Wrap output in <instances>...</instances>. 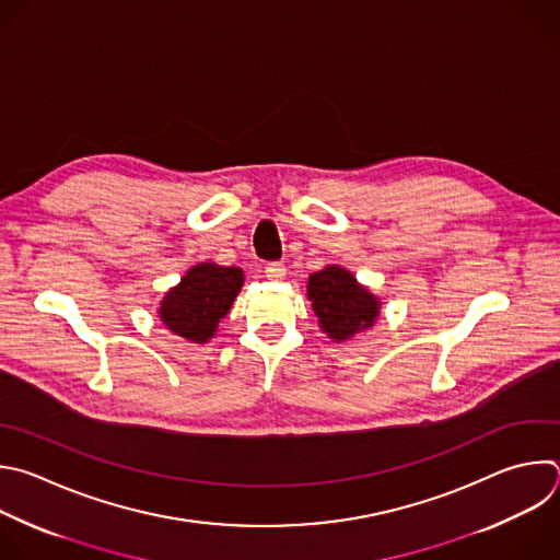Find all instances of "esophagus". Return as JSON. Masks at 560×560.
I'll return each mask as SVG.
<instances>
[{"instance_id": "34e87169", "label": "esophagus", "mask_w": 560, "mask_h": 560, "mask_svg": "<svg viewBox=\"0 0 560 560\" xmlns=\"http://www.w3.org/2000/svg\"><path fill=\"white\" fill-rule=\"evenodd\" d=\"M285 264H281V261H270V264H266V277L268 279H275V281H279V279H283L285 277Z\"/></svg>"}]
</instances>
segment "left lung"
<instances>
[{
  "mask_svg": "<svg viewBox=\"0 0 560 560\" xmlns=\"http://www.w3.org/2000/svg\"><path fill=\"white\" fill-rule=\"evenodd\" d=\"M307 299L329 338L347 340L355 331L374 325L381 303L355 277L338 266H329L310 277Z\"/></svg>",
  "mask_w": 560,
  "mask_h": 560,
  "instance_id": "8db88e82",
  "label": "left lung"
}]
</instances>
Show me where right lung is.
Instances as JSON below:
<instances>
[{
    "instance_id": "1",
    "label": "right lung",
    "mask_w": 560,
    "mask_h": 560,
    "mask_svg": "<svg viewBox=\"0 0 560 560\" xmlns=\"http://www.w3.org/2000/svg\"><path fill=\"white\" fill-rule=\"evenodd\" d=\"M244 272L218 264H200L184 275L160 307L162 323L177 336L207 342L242 290Z\"/></svg>"
}]
</instances>
